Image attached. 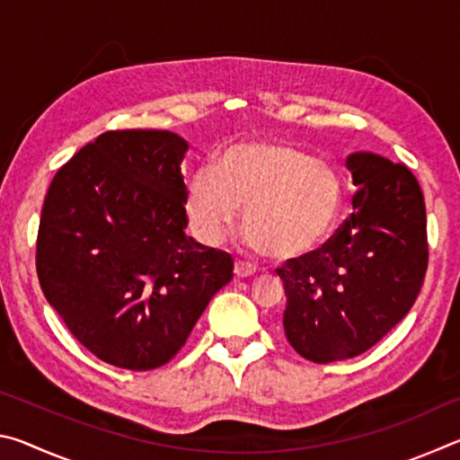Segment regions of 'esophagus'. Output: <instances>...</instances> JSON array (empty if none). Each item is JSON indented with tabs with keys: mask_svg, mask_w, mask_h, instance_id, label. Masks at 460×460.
Instances as JSON below:
<instances>
[{
	"mask_svg": "<svg viewBox=\"0 0 460 460\" xmlns=\"http://www.w3.org/2000/svg\"><path fill=\"white\" fill-rule=\"evenodd\" d=\"M235 278H239V279H243V278H249V276H253L255 274V266L253 263H249V261H241V260H237L235 261Z\"/></svg>",
	"mask_w": 460,
	"mask_h": 460,
	"instance_id": "esophagus-1",
	"label": "esophagus"
}]
</instances>
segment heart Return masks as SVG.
I'll use <instances>...</instances> for the list:
<instances>
[{
    "label": "heart",
    "instance_id": "heart-1",
    "mask_svg": "<svg viewBox=\"0 0 460 460\" xmlns=\"http://www.w3.org/2000/svg\"><path fill=\"white\" fill-rule=\"evenodd\" d=\"M342 200L337 172L284 144H237L217 170L202 166L186 186V215L202 243L217 245L243 208L247 239L274 260L306 253L331 231Z\"/></svg>",
    "mask_w": 460,
    "mask_h": 460
}]
</instances>
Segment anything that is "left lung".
<instances>
[{"label": "left lung", "instance_id": "obj_1", "mask_svg": "<svg viewBox=\"0 0 460 460\" xmlns=\"http://www.w3.org/2000/svg\"><path fill=\"white\" fill-rule=\"evenodd\" d=\"M347 168L359 186L351 217L323 247L276 270L286 339L314 363L351 359L384 339L414 306L428 268L416 176L371 152L351 154Z\"/></svg>", "mask_w": 460, "mask_h": 460}]
</instances>
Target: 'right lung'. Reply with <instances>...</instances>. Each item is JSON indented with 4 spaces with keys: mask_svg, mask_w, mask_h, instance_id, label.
I'll list each match as a JSON object with an SVG mask.
<instances>
[{
    "mask_svg": "<svg viewBox=\"0 0 460 460\" xmlns=\"http://www.w3.org/2000/svg\"><path fill=\"white\" fill-rule=\"evenodd\" d=\"M189 144L172 131L111 129L54 174L36 241L42 292L73 337L121 369L181 351L233 258L184 235Z\"/></svg>",
    "mask_w": 460,
    "mask_h": 460,
    "instance_id": "add662e5",
    "label": "right lung"
}]
</instances>
